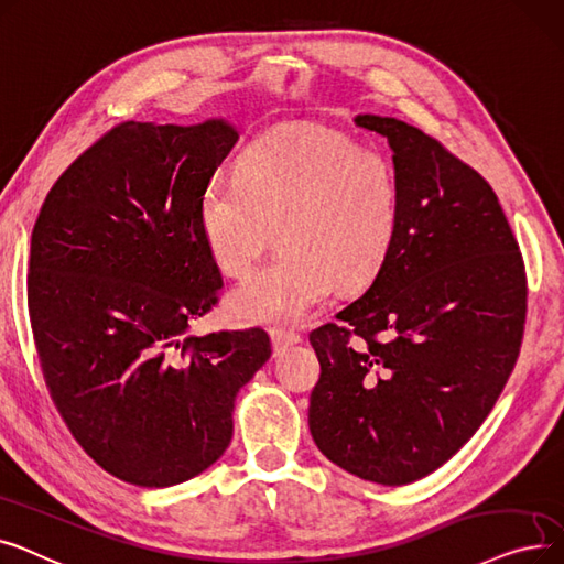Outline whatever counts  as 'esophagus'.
Masks as SVG:
<instances>
[{
    "label": "esophagus",
    "instance_id": "obj_1",
    "mask_svg": "<svg viewBox=\"0 0 564 564\" xmlns=\"http://www.w3.org/2000/svg\"><path fill=\"white\" fill-rule=\"evenodd\" d=\"M303 337H301V333H296V330H286V328H273L271 330V341H273V346H275V351H282V348H286V346H293V344H299Z\"/></svg>",
    "mask_w": 564,
    "mask_h": 564
}]
</instances>
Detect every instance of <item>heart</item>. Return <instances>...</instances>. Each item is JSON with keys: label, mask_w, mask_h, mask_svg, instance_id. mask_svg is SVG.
<instances>
[{"label": "heart", "mask_w": 564, "mask_h": 564, "mask_svg": "<svg viewBox=\"0 0 564 564\" xmlns=\"http://www.w3.org/2000/svg\"><path fill=\"white\" fill-rule=\"evenodd\" d=\"M399 208L394 167L351 138L291 126L254 140L236 174L204 185L199 231L229 278L252 271L273 229L282 257L229 293L227 314L240 326L301 321L335 286L367 284L392 250Z\"/></svg>", "instance_id": "heart-1"}]
</instances>
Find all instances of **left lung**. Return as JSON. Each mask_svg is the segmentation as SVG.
I'll list each match as a JSON object with an SVG mask.
<instances>
[{
	"label": "left lung",
	"mask_w": 564,
	"mask_h": 564,
	"mask_svg": "<svg viewBox=\"0 0 564 564\" xmlns=\"http://www.w3.org/2000/svg\"><path fill=\"white\" fill-rule=\"evenodd\" d=\"M399 227L371 286L310 333L321 377L316 447L346 473L401 487L457 454L512 373L525 324V268L491 185L438 140L392 117Z\"/></svg>",
	"instance_id": "1"
}]
</instances>
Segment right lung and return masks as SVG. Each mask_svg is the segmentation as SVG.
Instances as JSON below:
<instances>
[{
    "instance_id": "right-lung-1",
    "label": "right lung",
    "mask_w": 564,
    "mask_h": 564,
    "mask_svg": "<svg viewBox=\"0 0 564 564\" xmlns=\"http://www.w3.org/2000/svg\"><path fill=\"white\" fill-rule=\"evenodd\" d=\"M236 140L225 119L119 123L52 185L32 231L26 299L50 397L128 485L216 464L238 390L271 358L261 328L187 335L223 286L199 199Z\"/></svg>"
}]
</instances>
